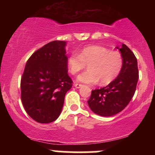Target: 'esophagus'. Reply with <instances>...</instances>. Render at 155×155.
<instances>
[{
  "mask_svg": "<svg viewBox=\"0 0 155 155\" xmlns=\"http://www.w3.org/2000/svg\"><path fill=\"white\" fill-rule=\"evenodd\" d=\"M74 87L76 88H80L81 87H82V84H77V83H75L74 84Z\"/></svg>",
  "mask_w": 155,
  "mask_h": 155,
  "instance_id": "34e87169",
  "label": "esophagus"
}]
</instances>
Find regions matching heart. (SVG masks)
I'll list each match as a JSON object with an SVG mask.
<instances>
[{
  "label": "heart",
  "instance_id": "obj_1",
  "mask_svg": "<svg viewBox=\"0 0 155 155\" xmlns=\"http://www.w3.org/2000/svg\"><path fill=\"white\" fill-rule=\"evenodd\" d=\"M88 64L89 70L78 76V81L90 84L100 81L106 85L113 81L122 71L123 58L120 51H111L99 45L84 47L79 54L74 52L67 60L68 68L73 75L81 71Z\"/></svg>",
  "mask_w": 155,
  "mask_h": 155
}]
</instances>
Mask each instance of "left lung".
<instances>
[{
	"instance_id": "left-lung-1",
	"label": "left lung",
	"mask_w": 155,
	"mask_h": 155,
	"mask_svg": "<svg viewBox=\"0 0 155 155\" xmlns=\"http://www.w3.org/2000/svg\"><path fill=\"white\" fill-rule=\"evenodd\" d=\"M123 66L120 74L105 87L92 90L87 101L90 109L102 117H111L122 111L134 95L138 80L137 59L125 44L120 49Z\"/></svg>"
}]
</instances>
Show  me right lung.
Returning <instances> with one entry per match:
<instances>
[{"label":"right lung","instance_id":"obj_1","mask_svg":"<svg viewBox=\"0 0 155 155\" xmlns=\"http://www.w3.org/2000/svg\"><path fill=\"white\" fill-rule=\"evenodd\" d=\"M63 41L49 42L27 61L21 77V100L28 115L39 123L58 118L73 81L68 74Z\"/></svg>","mask_w":155,"mask_h":155}]
</instances>
